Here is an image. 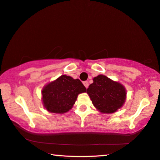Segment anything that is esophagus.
Wrapping results in <instances>:
<instances>
[{
  "label": "esophagus",
  "instance_id": "34e87169",
  "mask_svg": "<svg viewBox=\"0 0 160 160\" xmlns=\"http://www.w3.org/2000/svg\"><path fill=\"white\" fill-rule=\"evenodd\" d=\"M83 85H85V88L88 89V86H89V82H88V81H85V82H83Z\"/></svg>",
  "mask_w": 160,
  "mask_h": 160
}]
</instances>
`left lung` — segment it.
I'll use <instances>...</instances> for the list:
<instances>
[{"instance_id":"obj_1","label":"left lung","mask_w":160,"mask_h":160,"mask_svg":"<svg viewBox=\"0 0 160 160\" xmlns=\"http://www.w3.org/2000/svg\"><path fill=\"white\" fill-rule=\"evenodd\" d=\"M93 81L87 93L96 108L103 113H112L123 106L127 92L122 85L103 75H98Z\"/></svg>"}]
</instances>
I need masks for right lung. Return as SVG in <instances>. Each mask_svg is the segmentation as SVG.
I'll return each mask as SVG.
<instances>
[{"instance_id": "1", "label": "right lung", "mask_w": 160, "mask_h": 160, "mask_svg": "<svg viewBox=\"0 0 160 160\" xmlns=\"http://www.w3.org/2000/svg\"><path fill=\"white\" fill-rule=\"evenodd\" d=\"M80 80L63 75L46 85L42 90L43 106L48 111L65 113L72 108L79 94L86 92Z\"/></svg>"}]
</instances>
